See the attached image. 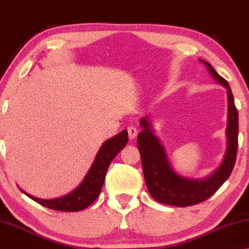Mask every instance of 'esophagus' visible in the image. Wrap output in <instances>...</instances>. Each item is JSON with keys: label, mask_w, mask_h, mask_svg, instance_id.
Masks as SVG:
<instances>
[{"label": "esophagus", "mask_w": 249, "mask_h": 249, "mask_svg": "<svg viewBox=\"0 0 249 249\" xmlns=\"http://www.w3.org/2000/svg\"><path fill=\"white\" fill-rule=\"evenodd\" d=\"M127 131H128V136H129V139H130V140H133V139L137 137V134H138V130H137L136 128H134V127H128Z\"/></svg>", "instance_id": "obj_1"}]
</instances>
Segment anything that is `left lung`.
<instances>
[{"label":"left lung","mask_w":249,"mask_h":249,"mask_svg":"<svg viewBox=\"0 0 249 249\" xmlns=\"http://www.w3.org/2000/svg\"><path fill=\"white\" fill-rule=\"evenodd\" d=\"M215 80L228 89L229 95V124L228 150L223 163L210 177L202 180L185 178L173 171L166 159L163 146L160 145L146 118L140 121L142 125L137 143L141 155L143 175L150 195L160 203L175 207H189L206 201L232 173L237 155L238 146V112L235 106L233 93L228 81L216 73L210 63L201 60Z\"/></svg>","instance_id":"left-lung-1"}]
</instances>
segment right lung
<instances>
[{
	"label": "right lung",
	"instance_id": "right-lung-1",
	"mask_svg": "<svg viewBox=\"0 0 249 249\" xmlns=\"http://www.w3.org/2000/svg\"><path fill=\"white\" fill-rule=\"evenodd\" d=\"M128 142V132L127 130H122L120 133L116 134L115 137L109 139L104 143L96 155L93 165L87 173L85 179L82 184L77 187L72 193L64 196V197L56 199H39L34 197L32 195L24 193L28 196L34 201L38 202L41 206L52 209L56 211H68V212H76L84 210L89 206L93 203L100 194L103 188L105 176L106 172L110 165L111 160L115 156L124 149Z\"/></svg>",
	"mask_w": 249,
	"mask_h": 249
}]
</instances>
